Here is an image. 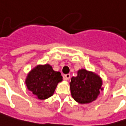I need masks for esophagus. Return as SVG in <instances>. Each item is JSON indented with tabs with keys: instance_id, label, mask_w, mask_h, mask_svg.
Returning <instances> with one entry per match:
<instances>
[{
	"instance_id": "obj_1",
	"label": "esophagus",
	"mask_w": 126,
	"mask_h": 126,
	"mask_svg": "<svg viewBox=\"0 0 126 126\" xmlns=\"http://www.w3.org/2000/svg\"><path fill=\"white\" fill-rule=\"evenodd\" d=\"M71 75L70 74H66L64 76V80H68L70 79Z\"/></svg>"
}]
</instances>
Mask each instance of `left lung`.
Segmentation results:
<instances>
[{"label":"left lung","mask_w":126,"mask_h":126,"mask_svg":"<svg viewBox=\"0 0 126 126\" xmlns=\"http://www.w3.org/2000/svg\"><path fill=\"white\" fill-rule=\"evenodd\" d=\"M69 83L71 96L79 104H88L97 98L102 88V80L98 75L79 69L77 77H73Z\"/></svg>","instance_id":"obj_1"}]
</instances>
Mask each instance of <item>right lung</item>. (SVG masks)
I'll use <instances>...</instances> for the list:
<instances>
[{"mask_svg": "<svg viewBox=\"0 0 126 126\" xmlns=\"http://www.w3.org/2000/svg\"><path fill=\"white\" fill-rule=\"evenodd\" d=\"M62 81L59 71H55L49 64L38 65L27 76V88L37 98L45 100L53 94L58 83Z\"/></svg>", "mask_w": 126, "mask_h": 126, "instance_id": "right-lung-1", "label": "right lung"}]
</instances>
